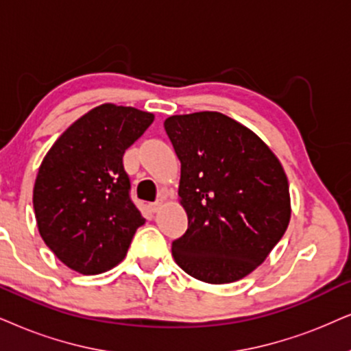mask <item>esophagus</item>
I'll return each instance as SVG.
<instances>
[{
    "mask_svg": "<svg viewBox=\"0 0 351 351\" xmlns=\"http://www.w3.org/2000/svg\"><path fill=\"white\" fill-rule=\"evenodd\" d=\"M162 204H163V201H157V202H152V204H149V208H150V210H152V212H158V210H160Z\"/></svg>",
    "mask_w": 351,
    "mask_h": 351,
    "instance_id": "esophagus-1",
    "label": "esophagus"
}]
</instances>
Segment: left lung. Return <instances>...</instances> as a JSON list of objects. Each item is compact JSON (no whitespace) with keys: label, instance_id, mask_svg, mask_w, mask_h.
<instances>
[{"label":"left lung","instance_id":"obj_1","mask_svg":"<svg viewBox=\"0 0 351 351\" xmlns=\"http://www.w3.org/2000/svg\"><path fill=\"white\" fill-rule=\"evenodd\" d=\"M165 131L181 162L188 230L175 263L207 283H232L264 263L290 223L288 180L269 145L219 112L175 114Z\"/></svg>","mask_w":351,"mask_h":351}]
</instances>
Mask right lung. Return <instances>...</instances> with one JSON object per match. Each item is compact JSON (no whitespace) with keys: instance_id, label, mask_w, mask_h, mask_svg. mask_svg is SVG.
<instances>
[{"instance_id":"right-lung-1","label":"right lung","mask_w":351,"mask_h":351,"mask_svg":"<svg viewBox=\"0 0 351 351\" xmlns=\"http://www.w3.org/2000/svg\"><path fill=\"white\" fill-rule=\"evenodd\" d=\"M154 114L104 104L74 121L38 168L34 210L40 237L69 269L97 275L118 265L145 223L130 197L123 155Z\"/></svg>"}]
</instances>
